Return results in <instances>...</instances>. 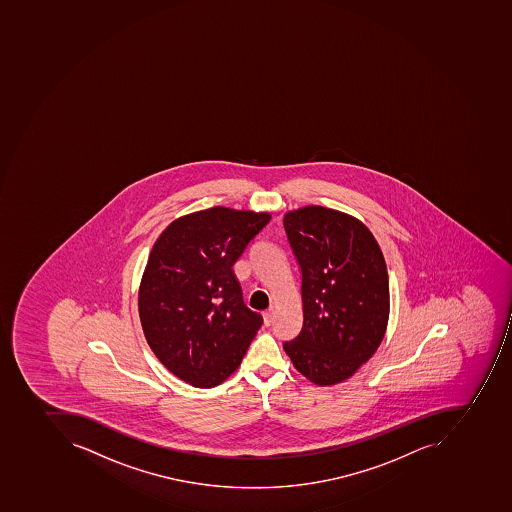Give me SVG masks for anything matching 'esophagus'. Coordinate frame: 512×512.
Listing matches in <instances>:
<instances>
[{
  "label": "esophagus",
  "mask_w": 512,
  "mask_h": 512,
  "mask_svg": "<svg viewBox=\"0 0 512 512\" xmlns=\"http://www.w3.org/2000/svg\"><path fill=\"white\" fill-rule=\"evenodd\" d=\"M273 318H274V310L273 309L266 310L265 314H263V321H265V326L271 325V323H273Z\"/></svg>",
  "instance_id": "1"
}]
</instances>
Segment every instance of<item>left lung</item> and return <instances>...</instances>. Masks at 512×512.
<instances>
[{
	"label": "left lung",
	"instance_id": "1",
	"mask_svg": "<svg viewBox=\"0 0 512 512\" xmlns=\"http://www.w3.org/2000/svg\"><path fill=\"white\" fill-rule=\"evenodd\" d=\"M284 227L301 268L304 315L284 350L307 380L336 385L369 361L385 337V257L366 225L336 209H295L285 214Z\"/></svg>",
	"mask_w": 512,
	"mask_h": 512
}]
</instances>
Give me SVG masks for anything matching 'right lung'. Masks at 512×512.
Returning <instances> with one entry per match:
<instances>
[{
	"instance_id": "add662e5",
	"label": "right lung",
	"mask_w": 512,
	"mask_h": 512,
	"mask_svg": "<svg viewBox=\"0 0 512 512\" xmlns=\"http://www.w3.org/2000/svg\"><path fill=\"white\" fill-rule=\"evenodd\" d=\"M269 219L214 206L176 219L154 243L139 288L143 332L157 359L195 388L227 380L262 326L232 266Z\"/></svg>"
}]
</instances>
